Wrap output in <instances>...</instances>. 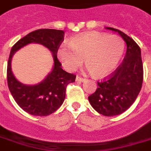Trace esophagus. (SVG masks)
<instances>
[{"instance_id": "obj_1", "label": "esophagus", "mask_w": 151, "mask_h": 151, "mask_svg": "<svg viewBox=\"0 0 151 151\" xmlns=\"http://www.w3.org/2000/svg\"><path fill=\"white\" fill-rule=\"evenodd\" d=\"M76 81L78 82H84L86 81V79L81 78V77H77V78H76Z\"/></svg>"}]
</instances>
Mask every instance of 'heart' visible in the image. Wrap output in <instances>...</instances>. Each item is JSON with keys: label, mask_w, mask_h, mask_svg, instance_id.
I'll list each match as a JSON object with an SVG mask.
<instances>
[{"label": "heart", "mask_w": 151, "mask_h": 151, "mask_svg": "<svg viewBox=\"0 0 151 151\" xmlns=\"http://www.w3.org/2000/svg\"><path fill=\"white\" fill-rule=\"evenodd\" d=\"M124 42L117 35H105L88 32L63 42L57 50V56L65 69L74 71L83 63L89 73L104 78L116 69L124 52Z\"/></svg>", "instance_id": "obj_1"}]
</instances>
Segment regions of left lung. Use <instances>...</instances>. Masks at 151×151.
<instances>
[{
  "label": "left lung",
  "mask_w": 151,
  "mask_h": 151,
  "mask_svg": "<svg viewBox=\"0 0 151 151\" xmlns=\"http://www.w3.org/2000/svg\"><path fill=\"white\" fill-rule=\"evenodd\" d=\"M118 32L127 44L122 64L109 79L98 82L95 93L88 97L93 109L105 116H118L127 111L139 95L143 79L141 50L136 42L118 29L105 27Z\"/></svg>",
  "instance_id": "left-lung-1"
}]
</instances>
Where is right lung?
Segmentation results:
<instances>
[{
  "instance_id": "1",
  "label": "right lung",
  "mask_w": 151,
  "mask_h": 151,
  "mask_svg": "<svg viewBox=\"0 0 151 151\" xmlns=\"http://www.w3.org/2000/svg\"><path fill=\"white\" fill-rule=\"evenodd\" d=\"M64 39V32L56 29H38L29 33L12 46L7 69L10 92L19 107L30 115L46 116L56 111L63 104L67 84L75 81L76 76L61 68L57 50ZM31 43L41 44L53 55L52 70L41 82L33 86L22 84L16 79L11 69V60L15 52Z\"/></svg>"
}]
</instances>
